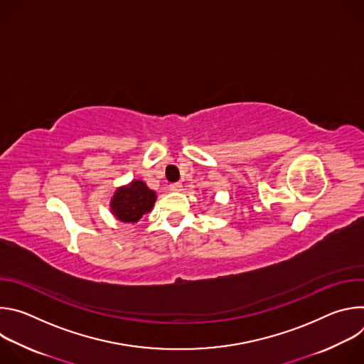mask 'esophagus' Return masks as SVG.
Segmentation results:
<instances>
[{
  "label": "esophagus",
  "mask_w": 364,
  "mask_h": 364,
  "mask_svg": "<svg viewBox=\"0 0 364 364\" xmlns=\"http://www.w3.org/2000/svg\"><path fill=\"white\" fill-rule=\"evenodd\" d=\"M170 190L176 191V193H180L183 190V184L181 183H173V184H170Z\"/></svg>",
  "instance_id": "esophagus-1"
}]
</instances>
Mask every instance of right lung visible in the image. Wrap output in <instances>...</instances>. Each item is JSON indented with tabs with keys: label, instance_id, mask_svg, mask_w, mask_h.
<instances>
[{
	"label": "right lung",
	"instance_id": "obj_1",
	"mask_svg": "<svg viewBox=\"0 0 364 364\" xmlns=\"http://www.w3.org/2000/svg\"><path fill=\"white\" fill-rule=\"evenodd\" d=\"M155 198V191L149 190L144 181L134 180L115 191L111 200V212L124 223H136L152 210Z\"/></svg>",
	"mask_w": 364,
	"mask_h": 364
}]
</instances>
